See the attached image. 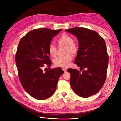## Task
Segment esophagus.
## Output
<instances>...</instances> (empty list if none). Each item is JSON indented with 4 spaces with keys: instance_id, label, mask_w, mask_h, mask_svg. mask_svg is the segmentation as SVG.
Wrapping results in <instances>:
<instances>
[{
    "instance_id": "obj_1",
    "label": "esophagus",
    "mask_w": 121,
    "mask_h": 121,
    "mask_svg": "<svg viewBox=\"0 0 121 121\" xmlns=\"http://www.w3.org/2000/svg\"><path fill=\"white\" fill-rule=\"evenodd\" d=\"M63 70L65 72H67V69H65V68H63Z\"/></svg>"
}]
</instances>
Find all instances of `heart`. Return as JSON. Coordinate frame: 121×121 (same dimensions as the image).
<instances>
[{"label":"heart","instance_id":"obj_1","mask_svg":"<svg viewBox=\"0 0 121 121\" xmlns=\"http://www.w3.org/2000/svg\"><path fill=\"white\" fill-rule=\"evenodd\" d=\"M57 44L59 47L65 46V53L67 54L64 56L58 57L54 60L55 65L58 67L68 68L70 65L73 59V56L70 53L75 54L78 52L79 46L78 44L73 41L71 36L64 33L60 35L56 40ZM57 48L53 44H50L48 47V52L51 56L56 57L57 55Z\"/></svg>","mask_w":121,"mask_h":121}]
</instances>
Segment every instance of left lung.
I'll use <instances>...</instances> for the list:
<instances>
[{"label": "left lung", "instance_id": "obj_1", "mask_svg": "<svg viewBox=\"0 0 121 121\" xmlns=\"http://www.w3.org/2000/svg\"><path fill=\"white\" fill-rule=\"evenodd\" d=\"M65 31L75 35L79 41V50L75 63L80 71L68 69L70 84L78 95L87 98L97 93L107 78L108 56L104 39L97 33L85 28L75 27ZM84 68L86 70L82 71Z\"/></svg>", "mask_w": 121, "mask_h": 121}]
</instances>
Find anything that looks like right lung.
<instances>
[{
	"label": "right lung",
	"instance_id": "right-lung-1",
	"mask_svg": "<svg viewBox=\"0 0 121 121\" xmlns=\"http://www.w3.org/2000/svg\"><path fill=\"white\" fill-rule=\"evenodd\" d=\"M61 30L34 29L22 38L18 45L16 54L18 76L24 89L36 99L44 100L52 95L64 73L60 67L45 72L42 69L44 65L51 66L48 47Z\"/></svg>",
	"mask_w": 121,
	"mask_h": 121
}]
</instances>
